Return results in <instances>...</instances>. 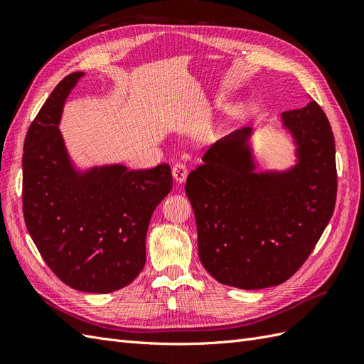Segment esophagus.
I'll list each match as a JSON object with an SVG mask.
<instances>
[{
    "mask_svg": "<svg viewBox=\"0 0 364 364\" xmlns=\"http://www.w3.org/2000/svg\"><path fill=\"white\" fill-rule=\"evenodd\" d=\"M171 174H173V179L176 181V183H183L186 176H188V168H186L183 164H174L171 168Z\"/></svg>",
    "mask_w": 364,
    "mask_h": 364,
    "instance_id": "34e87169",
    "label": "esophagus"
}]
</instances>
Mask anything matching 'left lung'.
<instances>
[{
	"mask_svg": "<svg viewBox=\"0 0 364 364\" xmlns=\"http://www.w3.org/2000/svg\"><path fill=\"white\" fill-rule=\"evenodd\" d=\"M294 144V164L258 170L243 127L218 139L186 179L203 267L243 290L279 285L299 270L336 206L334 135L314 100L281 114Z\"/></svg>",
	"mask_w": 364,
	"mask_h": 364,
	"instance_id": "obj_1",
	"label": "left lung"
}]
</instances>
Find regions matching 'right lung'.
<instances>
[{
	"label": "right lung",
	"mask_w": 364,
	"mask_h": 364,
	"mask_svg": "<svg viewBox=\"0 0 364 364\" xmlns=\"http://www.w3.org/2000/svg\"><path fill=\"white\" fill-rule=\"evenodd\" d=\"M85 73L54 87L30 124L23 156V208L28 234L47 266L74 290L112 293L146 264L153 211L171 191V170H129L124 164L79 168L59 124Z\"/></svg>",
	"instance_id": "right-lung-1"
}]
</instances>
